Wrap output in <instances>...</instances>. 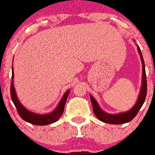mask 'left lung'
<instances>
[{"mask_svg":"<svg viewBox=\"0 0 155 155\" xmlns=\"http://www.w3.org/2000/svg\"><path fill=\"white\" fill-rule=\"evenodd\" d=\"M137 51L140 56V60H141V64H142V81H141V87H140V91L139 96H138L137 103L134 104V106L126 112L118 113L116 114H108L101 109L97 103V101H95V99L92 95H90L91 101V104H92L93 112L95 116L98 117V119L104 123H109V124H123V123H128L136 117V115L137 114L138 111L142 107L143 104L145 102L146 93H147V82H146V75H145V62L143 60L142 53L138 46H137Z\"/></svg>","mask_w":155,"mask_h":155,"instance_id":"8db88e82","label":"left lung"}]
</instances>
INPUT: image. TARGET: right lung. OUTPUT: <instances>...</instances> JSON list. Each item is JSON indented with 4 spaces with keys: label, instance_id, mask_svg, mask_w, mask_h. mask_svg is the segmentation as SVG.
I'll return each mask as SVG.
<instances>
[{
    "label": "right lung",
    "instance_id": "right-lung-1",
    "mask_svg": "<svg viewBox=\"0 0 155 155\" xmlns=\"http://www.w3.org/2000/svg\"><path fill=\"white\" fill-rule=\"evenodd\" d=\"M70 90H68L64 94L63 97L60 100V103L58 104L57 107L51 113L45 114H40L37 113L29 111L25 107L21 104L20 101L17 97L16 95L15 89L14 87V68H12V81L10 84V95L12 99L13 103L15 105L18 114L24 121L28 123L33 124V125H38V126H44V125H49L51 123H55L56 121L59 120V118L61 117V115L64 113V105L68 98V94Z\"/></svg>",
    "mask_w": 155,
    "mask_h": 155
}]
</instances>
